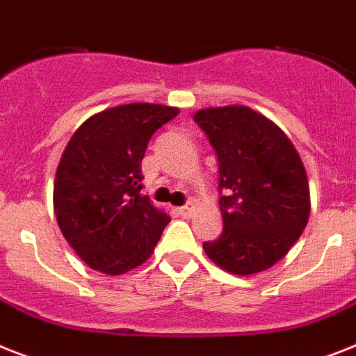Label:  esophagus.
Returning <instances> with one entry per match:
<instances>
[{"instance_id":"1","label":"esophagus","mask_w":356,"mask_h":356,"mask_svg":"<svg viewBox=\"0 0 356 356\" xmlns=\"http://www.w3.org/2000/svg\"><path fill=\"white\" fill-rule=\"evenodd\" d=\"M178 213H180L184 218H189L191 214L195 213V205H181V207H178Z\"/></svg>"}]
</instances>
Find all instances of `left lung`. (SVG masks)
<instances>
[{
    "label": "left lung",
    "mask_w": 356,
    "mask_h": 356,
    "mask_svg": "<svg viewBox=\"0 0 356 356\" xmlns=\"http://www.w3.org/2000/svg\"><path fill=\"white\" fill-rule=\"evenodd\" d=\"M195 122L218 154L224 231L204 243L224 271L254 275L286 257L307 225L309 184L277 123L245 105L202 108Z\"/></svg>",
    "instance_id": "left-lung-1"
}]
</instances>
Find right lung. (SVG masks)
<instances>
[{
  "instance_id": "right-lung-1",
  "label": "right lung",
  "mask_w": 356,
  "mask_h": 356,
  "mask_svg": "<svg viewBox=\"0 0 356 356\" xmlns=\"http://www.w3.org/2000/svg\"><path fill=\"white\" fill-rule=\"evenodd\" d=\"M178 108L129 104L90 116L61 154L54 213L70 248L90 269L123 275L154 251L169 214L142 195L147 143Z\"/></svg>"
}]
</instances>
